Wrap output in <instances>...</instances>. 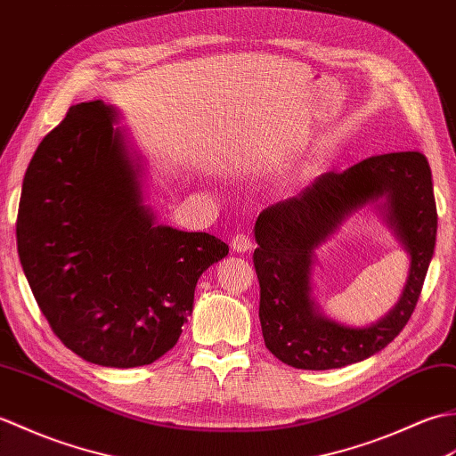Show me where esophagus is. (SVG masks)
Wrapping results in <instances>:
<instances>
[{"instance_id": "1", "label": "esophagus", "mask_w": 456, "mask_h": 456, "mask_svg": "<svg viewBox=\"0 0 456 456\" xmlns=\"http://www.w3.org/2000/svg\"><path fill=\"white\" fill-rule=\"evenodd\" d=\"M251 248H254V240H251L248 234H244V232L232 238V249L234 251L246 254V251H251Z\"/></svg>"}]
</instances>
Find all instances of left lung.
I'll return each instance as SVG.
<instances>
[{
  "instance_id": "obj_1",
  "label": "left lung",
  "mask_w": 456,
  "mask_h": 456,
  "mask_svg": "<svg viewBox=\"0 0 456 456\" xmlns=\"http://www.w3.org/2000/svg\"><path fill=\"white\" fill-rule=\"evenodd\" d=\"M379 198L389 225L411 254L401 300L367 329L322 317L311 300L313 249L353 211ZM254 265L265 347L295 369L328 370L365 361L384 349L411 318L437 238V207L428 159L419 151L372 156L323 174L300 195L265 208L256 222Z\"/></svg>"
}]
</instances>
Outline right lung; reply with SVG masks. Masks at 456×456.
Returning <instances> with one entry per match:
<instances>
[{
  "label": "right lung",
  "mask_w": 456,
  "mask_h": 456,
  "mask_svg": "<svg viewBox=\"0 0 456 456\" xmlns=\"http://www.w3.org/2000/svg\"><path fill=\"white\" fill-rule=\"evenodd\" d=\"M117 117L103 101L79 103L43 138L23 179L17 251L56 338L95 365L130 369L175 346L199 277L228 246L156 226Z\"/></svg>",
  "instance_id": "add662e5"
}]
</instances>
